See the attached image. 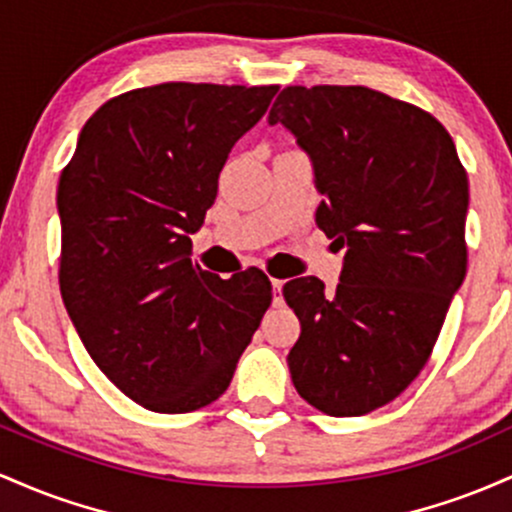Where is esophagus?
<instances>
[{
    "instance_id": "obj_1",
    "label": "esophagus",
    "mask_w": 512,
    "mask_h": 512,
    "mask_svg": "<svg viewBox=\"0 0 512 512\" xmlns=\"http://www.w3.org/2000/svg\"><path fill=\"white\" fill-rule=\"evenodd\" d=\"M271 285H273V304H275V307H280V304H283V285H285V280L273 278Z\"/></svg>"
}]
</instances>
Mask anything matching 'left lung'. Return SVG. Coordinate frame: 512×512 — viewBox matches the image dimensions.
<instances>
[{
	"label": "left lung",
	"mask_w": 512,
	"mask_h": 512,
	"mask_svg": "<svg viewBox=\"0 0 512 512\" xmlns=\"http://www.w3.org/2000/svg\"><path fill=\"white\" fill-rule=\"evenodd\" d=\"M268 123L309 154L317 227L346 246L336 292L283 285L302 326L292 384L329 416H365L421 375L467 275V171L440 120L367 86H287Z\"/></svg>",
	"instance_id": "1"
}]
</instances>
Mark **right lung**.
Segmentation results:
<instances>
[{"instance_id":"right-lung-1","label":"right lung","mask_w":512,"mask_h":512,"mask_svg":"<svg viewBox=\"0 0 512 512\" xmlns=\"http://www.w3.org/2000/svg\"><path fill=\"white\" fill-rule=\"evenodd\" d=\"M275 94L191 82L125 91L86 120L62 169V302L91 360L149 411H198L225 394L271 307L266 273L203 271L191 234Z\"/></svg>"}]
</instances>
